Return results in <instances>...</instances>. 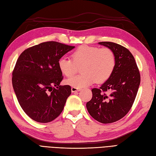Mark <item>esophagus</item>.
Wrapping results in <instances>:
<instances>
[{"instance_id": "1", "label": "esophagus", "mask_w": 156, "mask_h": 156, "mask_svg": "<svg viewBox=\"0 0 156 156\" xmlns=\"http://www.w3.org/2000/svg\"><path fill=\"white\" fill-rule=\"evenodd\" d=\"M80 91V89L77 88H75V87H72V92H77Z\"/></svg>"}]
</instances>
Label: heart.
<instances>
[{"instance_id": "b5f03b06", "label": "heart", "mask_w": 156, "mask_h": 156, "mask_svg": "<svg viewBox=\"0 0 156 156\" xmlns=\"http://www.w3.org/2000/svg\"><path fill=\"white\" fill-rule=\"evenodd\" d=\"M72 58L60 57L58 67L64 76L69 77L82 66V74L66 80V83L77 88L87 87L95 83H103L109 79L115 69L116 57L108 48L80 46L72 54Z\"/></svg>"}]
</instances>
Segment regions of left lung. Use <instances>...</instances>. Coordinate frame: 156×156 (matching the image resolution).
<instances>
[{"label":"left lung","instance_id":"1","mask_svg":"<svg viewBox=\"0 0 156 156\" xmlns=\"http://www.w3.org/2000/svg\"><path fill=\"white\" fill-rule=\"evenodd\" d=\"M98 44L113 51L116 65L109 79L99 88L92 90V98L87 103V108L94 119L110 124L122 119L131 109L138 92L140 75L128 49L110 41Z\"/></svg>","mask_w":156,"mask_h":156}]
</instances>
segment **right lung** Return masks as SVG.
Segmentation results:
<instances>
[{"instance_id":"1","label":"right lung","mask_w":156,"mask_h":156,"mask_svg":"<svg viewBox=\"0 0 156 156\" xmlns=\"http://www.w3.org/2000/svg\"><path fill=\"white\" fill-rule=\"evenodd\" d=\"M75 46L46 41L25 49L12 72V85L20 106L30 119L48 123L62 112L70 96L69 85L63 79L58 61Z\"/></svg>"}]
</instances>
